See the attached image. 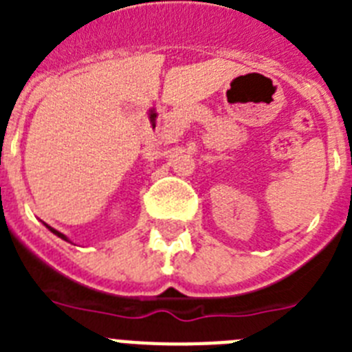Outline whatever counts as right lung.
Here are the masks:
<instances>
[{
  "label": "right lung",
  "instance_id": "right-lung-1",
  "mask_svg": "<svg viewBox=\"0 0 352 352\" xmlns=\"http://www.w3.org/2000/svg\"><path fill=\"white\" fill-rule=\"evenodd\" d=\"M45 227H47V229H49V231H51V232H54L56 236H60L61 239H65V241H68V238H67V236H65V234H61L60 231H56V229H52V227H51V226H47V223H45Z\"/></svg>",
  "mask_w": 352,
  "mask_h": 352
}]
</instances>
